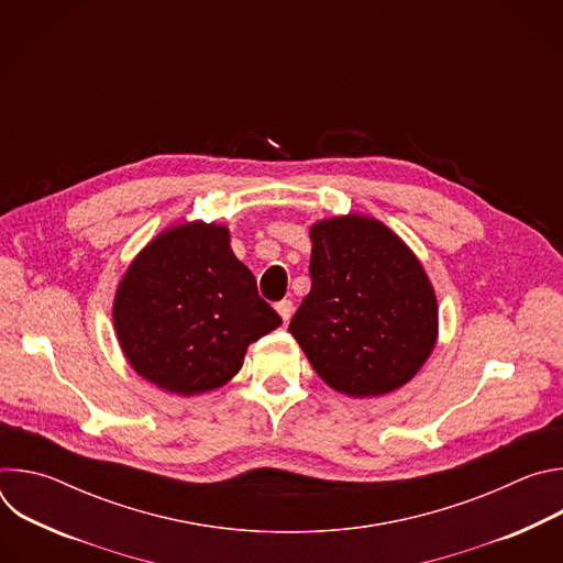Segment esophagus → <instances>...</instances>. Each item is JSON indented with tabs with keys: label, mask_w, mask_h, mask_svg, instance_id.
Listing matches in <instances>:
<instances>
[{
	"label": "esophagus",
	"mask_w": 563,
	"mask_h": 563,
	"mask_svg": "<svg viewBox=\"0 0 563 563\" xmlns=\"http://www.w3.org/2000/svg\"><path fill=\"white\" fill-rule=\"evenodd\" d=\"M276 311L280 313V318L285 320V323H287V320L291 318V313H294V302L291 300H280V302H276Z\"/></svg>",
	"instance_id": "esophagus-1"
}]
</instances>
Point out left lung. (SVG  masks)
Here are the masks:
<instances>
[{
	"label": "left lung",
	"mask_w": 563,
	"mask_h": 563,
	"mask_svg": "<svg viewBox=\"0 0 563 563\" xmlns=\"http://www.w3.org/2000/svg\"><path fill=\"white\" fill-rule=\"evenodd\" d=\"M311 289L289 332L332 389L369 398L417 376L439 339L434 287L415 252L376 218L318 220Z\"/></svg>",
	"instance_id": "1"
}]
</instances>
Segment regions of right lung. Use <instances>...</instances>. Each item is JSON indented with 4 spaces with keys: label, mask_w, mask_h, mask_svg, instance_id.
Returning a JSON list of instances; mask_svg holds the SVG:
<instances>
[{
    "label": "right lung",
    "mask_w": 563,
    "mask_h": 563,
    "mask_svg": "<svg viewBox=\"0 0 563 563\" xmlns=\"http://www.w3.org/2000/svg\"><path fill=\"white\" fill-rule=\"evenodd\" d=\"M280 323L233 256L229 229L202 220L159 231L113 300L115 336L133 372L178 396L229 383L247 347Z\"/></svg>",
    "instance_id": "1"
}]
</instances>
